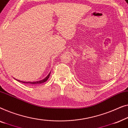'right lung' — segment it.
Segmentation results:
<instances>
[{
  "instance_id": "right-lung-1",
  "label": "right lung",
  "mask_w": 128,
  "mask_h": 128,
  "mask_svg": "<svg viewBox=\"0 0 128 128\" xmlns=\"http://www.w3.org/2000/svg\"><path fill=\"white\" fill-rule=\"evenodd\" d=\"M50 73L48 74V76H47L46 78H44V79H43V80H38V81H35V82H23V81H20V80H17L19 82H22V83H24V84H43V83L45 82L47 80H48V78H49L50 76Z\"/></svg>"
}]
</instances>
